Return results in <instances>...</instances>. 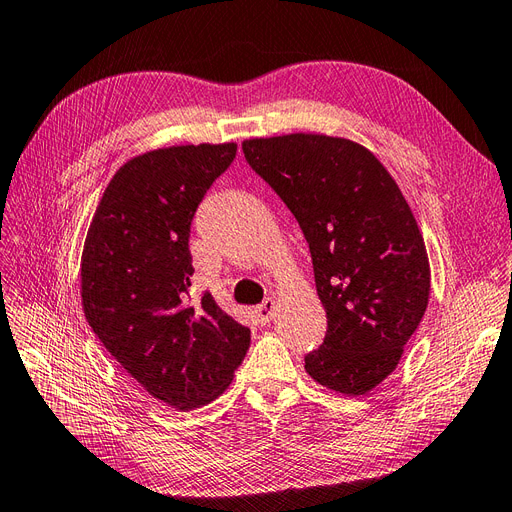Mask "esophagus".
I'll return each mask as SVG.
<instances>
[{
  "label": "esophagus",
  "instance_id": "obj_1",
  "mask_svg": "<svg viewBox=\"0 0 512 512\" xmlns=\"http://www.w3.org/2000/svg\"><path fill=\"white\" fill-rule=\"evenodd\" d=\"M254 314H256V320H258L260 324H267V322L273 318V314H275V301H273V299H267L265 303L258 305V307L254 309Z\"/></svg>",
  "mask_w": 512,
  "mask_h": 512
}]
</instances>
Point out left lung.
<instances>
[{
	"label": "left lung",
	"mask_w": 512,
	"mask_h": 512,
	"mask_svg": "<svg viewBox=\"0 0 512 512\" xmlns=\"http://www.w3.org/2000/svg\"><path fill=\"white\" fill-rule=\"evenodd\" d=\"M243 153L312 252L329 329L305 371L335 393L367 395L393 374L429 303V258L410 205L374 153L350 138H247Z\"/></svg>",
	"instance_id": "8db88e82"
}]
</instances>
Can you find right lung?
I'll return each instance as SVG.
<instances>
[{
    "mask_svg": "<svg viewBox=\"0 0 512 512\" xmlns=\"http://www.w3.org/2000/svg\"><path fill=\"white\" fill-rule=\"evenodd\" d=\"M237 143L153 149L123 164L96 207L81 256L83 312L115 361L166 406L218 399L250 329L211 292L190 299V224Z\"/></svg>",
    "mask_w": 512,
    "mask_h": 512,
    "instance_id": "right-lung-1",
    "label": "right lung"
}]
</instances>
